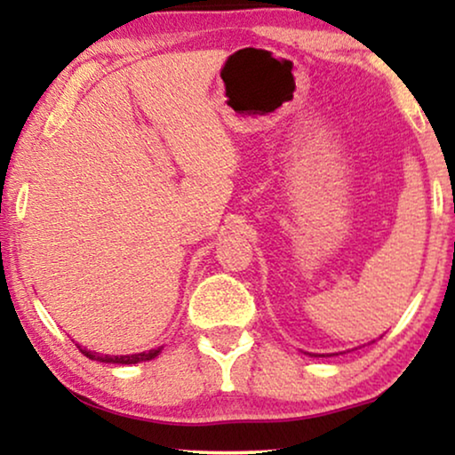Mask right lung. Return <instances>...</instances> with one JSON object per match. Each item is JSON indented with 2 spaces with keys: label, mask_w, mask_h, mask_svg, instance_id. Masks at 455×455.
<instances>
[{
  "label": "right lung",
  "mask_w": 455,
  "mask_h": 455,
  "mask_svg": "<svg viewBox=\"0 0 455 455\" xmlns=\"http://www.w3.org/2000/svg\"><path fill=\"white\" fill-rule=\"evenodd\" d=\"M80 352L84 354L86 358L97 360V363H111V364H136V363H145V360H153L159 354L157 350H148V352H140V354H130V356H108V354H97V352H89L80 347Z\"/></svg>",
  "instance_id": "1"
}]
</instances>
